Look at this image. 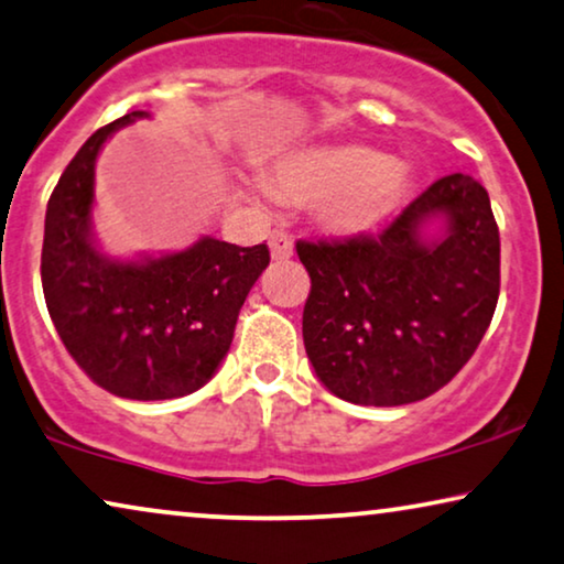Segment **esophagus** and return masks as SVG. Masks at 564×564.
Wrapping results in <instances>:
<instances>
[{"label": "esophagus", "instance_id": "obj_1", "mask_svg": "<svg viewBox=\"0 0 564 564\" xmlns=\"http://www.w3.org/2000/svg\"><path fill=\"white\" fill-rule=\"evenodd\" d=\"M269 249H272L274 262H288V259L292 257V249H295V243H292L290 234L272 231L269 234Z\"/></svg>", "mask_w": 564, "mask_h": 564}]
</instances>
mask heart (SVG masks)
I'll return each instance as SVG.
<instances>
[{
  "instance_id": "heart-1",
  "label": "heart",
  "mask_w": 564,
  "mask_h": 564,
  "mask_svg": "<svg viewBox=\"0 0 564 564\" xmlns=\"http://www.w3.org/2000/svg\"><path fill=\"white\" fill-rule=\"evenodd\" d=\"M406 185L404 170L369 147L343 144L302 150L284 158L272 191L297 203H321L330 231L364 234L397 208Z\"/></svg>"
}]
</instances>
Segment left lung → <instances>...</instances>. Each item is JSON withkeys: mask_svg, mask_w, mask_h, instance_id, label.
<instances>
[{"mask_svg": "<svg viewBox=\"0 0 564 564\" xmlns=\"http://www.w3.org/2000/svg\"><path fill=\"white\" fill-rule=\"evenodd\" d=\"M444 224L435 240L423 228ZM310 274L302 340L333 394L399 406L443 389L476 354L501 284V241L486 187L440 177L379 236L297 241Z\"/></svg>", "mask_w": 564, "mask_h": 564, "instance_id": "left-lung-1", "label": "left lung"}]
</instances>
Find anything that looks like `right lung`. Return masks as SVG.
Masks as SVG:
<instances>
[{
  "label": "right lung",
  "mask_w": 564,
  "mask_h": 564,
  "mask_svg": "<svg viewBox=\"0 0 564 564\" xmlns=\"http://www.w3.org/2000/svg\"><path fill=\"white\" fill-rule=\"evenodd\" d=\"M144 117L132 111L101 127L63 170L47 200L40 274L55 330L86 377L117 397L158 402L193 394L214 377L269 249L210 236L137 262L96 249V158L117 129Z\"/></svg>",
  "instance_id": "add662e5"
}]
</instances>
